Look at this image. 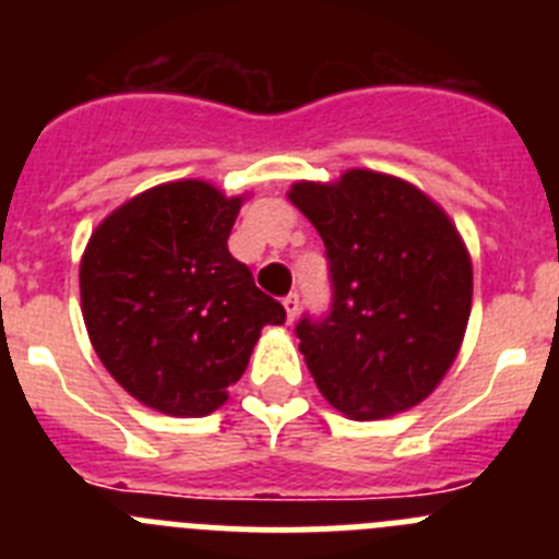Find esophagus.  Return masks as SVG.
<instances>
[{
	"label": "esophagus",
	"mask_w": 559,
	"mask_h": 559,
	"mask_svg": "<svg viewBox=\"0 0 559 559\" xmlns=\"http://www.w3.org/2000/svg\"><path fill=\"white\" fill-rule=\"evenodd\" d=\"M283 305H285V316H288V324H294L296 313H299V294H288L283 299Z\"/></svg>",
	"instance_id": "esophagus-1"
}]
</instances>
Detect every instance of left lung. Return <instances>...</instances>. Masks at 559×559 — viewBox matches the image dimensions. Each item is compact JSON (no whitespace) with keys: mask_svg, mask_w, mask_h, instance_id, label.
Masks as SVG:
<instances>
[{"mask_svg":"<svg viewBox=\"0 0 559 559\" xmlns=\"http://www.w3.org/2000/svg\"><path fill=\"white\" fill-rule=\"evenodd\" d=\"M288 201L322 235L333 276L328 319L296 324L319 392L353 419L423 403L471 319L473 263L456 224L412 181L367 167L296 181Z\"/></svg>","mask_w":559,"mask_h":559,"instance_id":"left-lung-1","label":"left lung"}]
</instances>
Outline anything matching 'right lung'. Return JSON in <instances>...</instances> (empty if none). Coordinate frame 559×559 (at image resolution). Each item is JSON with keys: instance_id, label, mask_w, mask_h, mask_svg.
<instances>
[{"instance_id": "add662e5", "label": "right lung", "mask_w": 559, "mask_h": 559, "mask_svg": "<svg viewBox=\"0 0 559 559\" xmlns=\"http://www.w3.org/2000/svg\"><path fill=\"white\" fill-rule=\"evenodd\" d=\"M246 195L201 179L156 185L97 224L81 257V310L103 367L142 406L206 417L229 400L260 330L283 324L229 254Z\"/></svg>"}]
</instances>
